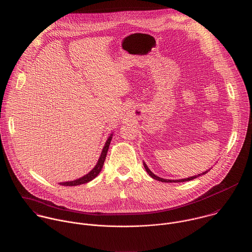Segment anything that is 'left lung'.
Instances as JSON below:
<instances>
[{"instance_id": "obj_1", "label": "left lung", "mask_w": 252, "mask_h": 252, "mask_svg": "<svg viewBox=\"0 0 252 252\" xmlns=\"http://www.w3.org/2000/svg\"><path fill=\"white\" fill-rule=\"evenodd\" d=\"M143 165H144V167H145V169H146V171L148 172V174L151 176L152 178H154V179H156V180H158V181H160V182H166V183H172V182H185V181H190V180H193V179H195V178H197V177H199V176H201V175H203V174H205L206 172H208L210 169H208V170H206V171H204V172H202V173H200V174H198V175H195V176H191V177H188V178H184V179H176V180H172V179H163V178H160V177H158V176H157L156 174H154L153 172H152L151 170L149 169V167L147 166V164L145 163V161H143Z\"/></svg>"}]
</instances>
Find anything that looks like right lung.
<instances>
[{
	"mask_svg": "<svg viewBox=\"0 0 252 252\" xmlns=\"http://www.w3.org/2000/svg\"><path fill=\"white\" fill-rule=\"evenodd\" d=\"M112 137H113V133L110 134V136L107 138V141L105 142V145L102 149L101 152L100 157L98 158V161L97 163L95 164V166L86 175L82 176L81 178H78L76 180H73V181H67V182H60L59 185H62V186H78V185H82V184H85V183H88L90 181H92L93 179H94L101 171L102 167H103V164H104V160L106 158V156H107V152L109 149V146H110V143H111V140H112Z\"/></svg>",
	"mask_w": 252,
	"mask_h": 252,
	"instance_id": "obj_1",
	"label": "right lung"
}]
</instances>
